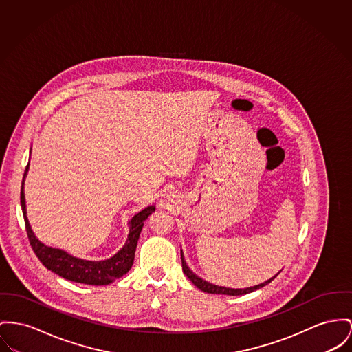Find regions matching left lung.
I'll return each mask as SVG.
<instances>
[{
	"instance_id": "obj_1",
	"label": "left lung",
	"mask_w": 352,
	"mask_h": 352,
	"mask_svg": "<svg viewBox=\"0 0 352 352\" xmlns=\"http://www.w3.org/2000/svg\"><path fill=\"white\" fill-rule=\"evenodd\" d=\"M180 254H182V264H183V272L187 275L188 279L192 281L199 289H201V291H204V292H207V294H221V295H231V296H237V295H245V294H250V292H254V291H256L258 288H261V287H264V285H267L268 283H271V281L274 280L278 275H279V272L274 276V278H271V279H268L267 281H264V283H261V284H258V285H254V287H247V288H230V287H221V285H216V284H212L210 281L204 280V279H201V278H199L189 267L187 265V263H186V258H184V254H183V251L180 250Z\"/></svg>"
}]
</instances>
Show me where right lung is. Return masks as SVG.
<instances>
[{"label":"right lung","instance_id":"1","mask_svg":"<svg viewBox=\"0 0 352 352\" xmlns=\"http://www.w3.org/2000/svg\"><path fill=\"white\" fill-rule=\"evenodd\" d=\"M28 170H29V163L26 165L23 186H21V208L24 213L25 227H26L30 245H32L36 256L40 258V261L47 267V270L57 274L58 276H61L67 280L82 283V284L107 285L116 279H120L121 276H124L132 268L138 241L140 237L141 230L144 227V221H145V219H148L149 214H152V212H155L156 210L155 206L146 207L145 210L136 213L129 220L128 239H126L124 247L112 258L100 260V261L76 258L64 250L45 245L36 237V234L32 231V227L26 217V204H25L24 184Z\"/></svg>","mask_w":352,"mask_h":352}]
</instances>
